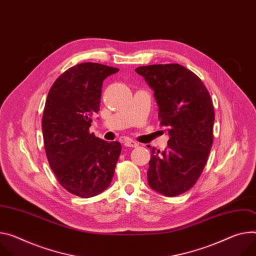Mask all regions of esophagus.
<instances>
[{
	"mask_svg": "<svg viewBox=\"0 0 256 256\" xmlns=\"http://www.w3.org/2000/svg\"><path fill=\"white\" fill-rule=\"evenodd\" d=\"M124 146L126 147H130V148H134V147H138V143L134 142V140H126L124 141Z\"/></svg>",
	"mask_w": 256,
	"mask_h": 256,
	"instance_id": "34e87169",
	"label": "esophagus"
}]
</instances>
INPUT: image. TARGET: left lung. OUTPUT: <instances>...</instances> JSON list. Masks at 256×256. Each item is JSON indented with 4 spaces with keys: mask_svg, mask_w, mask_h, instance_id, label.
I'll return each instance as SVG.
<instances>
[{
    "mask_svg": "<svg viewBox=\"0 0 256 256\" xmlns=\"http://www.w3.org/2000/svg\"><path fill=\"white\" fill-rule=\"evenodd\" d=\"M136 72L154 90L160 126L170 136L164 152L151 149L148 182L174 197L193 187L207 162L214 143L212 100L202 80L182 65L154 64Z\"/></svg>",
    "mask_w": 256,
    "mask_h": 256,
    "instance_id": "1",
    "label": "left lung"
}]
</instances>
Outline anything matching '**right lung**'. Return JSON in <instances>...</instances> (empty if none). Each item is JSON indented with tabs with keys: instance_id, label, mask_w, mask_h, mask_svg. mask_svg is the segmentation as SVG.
Listing matches in <instances>:
<instances>
[{
	"instance_id": "right-lung-1",
	"label": "right lung",
	"mask_w": 256,
	"mask_h": 256,
	"mask_svg": "<svg viewBox=\"0 0 256 256\" xmlns=\"http://www.w3.org/2000/svg\"><path fill=\"white\" fill-rule=\"evenodd\" d=\"M120 70L99 63H80L51 86L42 118L44 145L59 184L82 198L96 196L112 180L122 152L118 142L90 134L100 110L103 80Z\"/></svg>"
}]
</instances>
